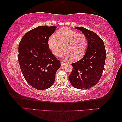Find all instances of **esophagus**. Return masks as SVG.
Here are the masks:
<instances>
[{
	"instance_id": "1",
	"label": "esophagus",
	"mask_w": 122,
	"mask_h": 122,
	"mask_svg": "<svg viewBox=\"0 0 122 122\" xmlns=\"http://www.w3.org/2000/svg\"><path fill=\"white\" fill-rule=\"evenodd\" d=\"M61 66H64V65H65L66 64V63L65 62H64L63 61H61Z\"/></svg>"
}]
</instances>
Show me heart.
Segmentation results:
<instances>
[{
    "label": "heart",
    "mask_w": 122,
    "mask_h": 122,
    "mask_svg": "<svg viewBox=\"0 0 122 122\" xmlns=\"http://www.w3.org/2000/svg\"><path fill=\"white\" fill-rule=\"evenodd\" d=\"M47 44L54 55L58 56L64 49L61 57L65 59L78 60L87 50L88 40L84 33L64 27L56 32L55 36L48 38Z\"/></svg>",
    "instance_id": "heart-1"
}]
</instances>
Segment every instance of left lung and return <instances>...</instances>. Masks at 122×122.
I'll use <instances>...</instances> for the list:
<instances>
[{"label":"left lung","instance_id":"8db88e82","mask_svg":"<svg viewBox=\"0 0 122 122\" xmlns=\"http://www.w3.org/2000/svg\"><path fill=\"white\" fill-rule=\"evenodd\" d=\"M86 36L88 46L84 56L71 64L73 70L69 76L71 85L78 89H88L98 82L102 75L107 52L104 44L94 32L83 27H77Z\"/></svg>","mask_w":122,"mask_h":122}]
</instances>
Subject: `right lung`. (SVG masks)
Segmentation results:
<instances>
[{"label": "right lung", "mask_w": 122, "mask_h": 122, "mask_svg": "<svg viewBox=\"0 0 122 122\" xmlns=\"http://www.w3.org/2000/svg\"><path fill=\"white\" fill-rule=\"evenodd\" d=\"M56 26H39L26 33L19 44L18 61L27 82L38 90L50 87L61 61L52 53L48 38Z\"/></svg>", "instance_id": "obj_1"}]
</instances>
